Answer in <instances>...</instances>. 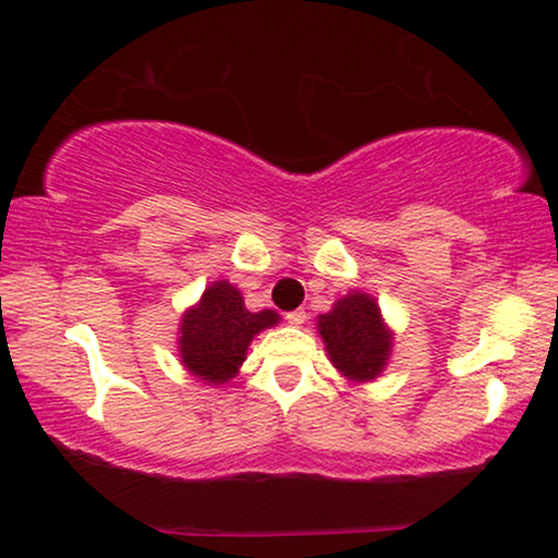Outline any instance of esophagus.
<instances>
[{
    "label": "esophagus",
    "instance_id": "obj_1",
    "mask_svg": "<svg viewBox=\"0 0 558 558\" xmlns=\"http://www.w3.org/2000/svg\"><path fill=\"white\" fill-rule=\"evenodd\" d=\"M305 318H307L305 311H290V313L286 315V320L290 323V326H303Z\"/></svg>",
    "mask_w": 558,
    "mask_h": 558
}]
</instances>
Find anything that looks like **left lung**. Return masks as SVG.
<instances>
[{
  "label": "left lung",
  "mask_w": 558,
  "mask_h": 558,
  "mask_svg": "<svg viewBox=\"0 0 558 558\" xmlns=\"http://www.w3.org/2000/svg\"><path fill=\"white\" fill-rule=\"evenodd\" d=\"M318 330L336 368L353 380L376 378L388 361L390 336L380 323V307L365 293L340 298L320 315Z\"/></svg>",
  "instance_id": "obj_1"
}]
</instances>
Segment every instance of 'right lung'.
<instances>
[{"mask_svg": "<svg viewBox=\"0 0 558 558\" xmlns=\"http://www.w3.org/2000/svg\"><path fill=\"white\" fill-rule=\"evenodd\" d=\"M278 323V313H251L240 290L226 280L213 282L182 318L180 359L199 380L218 386L238 373L255 332Z\"/></svg>", "mask_w": 558, "mask_h": 558, "instance_id": "obj_1", "label": "right lung"}]
</instances>
